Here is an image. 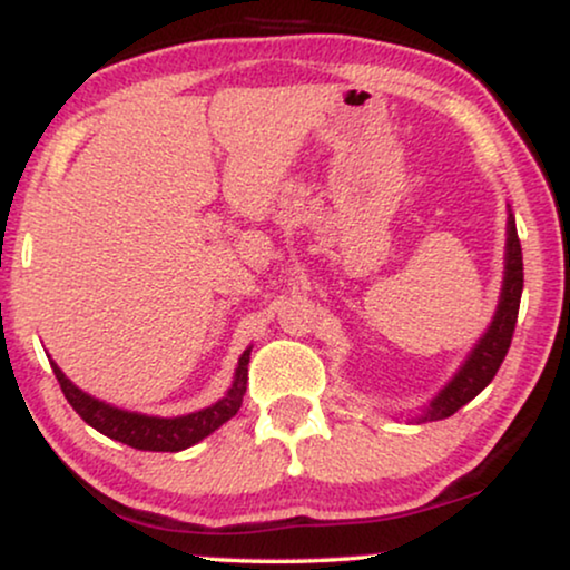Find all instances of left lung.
I'll list each match as a JSON object with an SVG mask.
<instances>
[{
	"label": "left lung",
	"mask_w": 570,
	"mask_h": 570,
	"mask_svg": "<svg viewBox=\"0 0 570 570\" xmlns=\"http://www.w3.org/2000/svg\"><path fill=\"white\" fill-rule=\"evenodd\" d=\"M521 292H523V255L521 242H518L515 218L513 213L508 215V244H505V278H502V294L500 305L494 309V318L479 338L476 347L460 365V371L452 376L442 392L423 407V415L417 421H442V417L455 415L460 407L468 405L476 394L484 392L489 381L497 376L502 360H505L510 350V338H513L518 307H521Z\"/></svg>",
	"instance_id": "left-lung-1"
}]
</instances>
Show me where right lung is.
Masks as SVG:
<instances>
[{
  "label": "right lung",
  "instance_id": "add662e5",
  "mask_svg": "<svg viewBox=\"0 0 570 570\" xmlns=\"http://www.w3.org/2000/svg\"><path fill=\"white\" fill-rule=\"evenodd\" d=\"M249 350H244L236 365L234 384L226 392V397L215 402L210 407H202L197 413L178 415V417H157V415H141V413H128V410L112 407L107 402L91 397L78 389L65 373L52 363V371L65 400L73 405L78 415L89 423L91 429H97L99 434L115 439V442H124L134 450H147V452H178L186 446L197 444L199 439L210 436L215 429H220L223 423L232 421L239 413L244 392H247V365H249Z\"/></svg>",
  "mask_w": 570,
  "mask_h": 570
}]
</instances>
